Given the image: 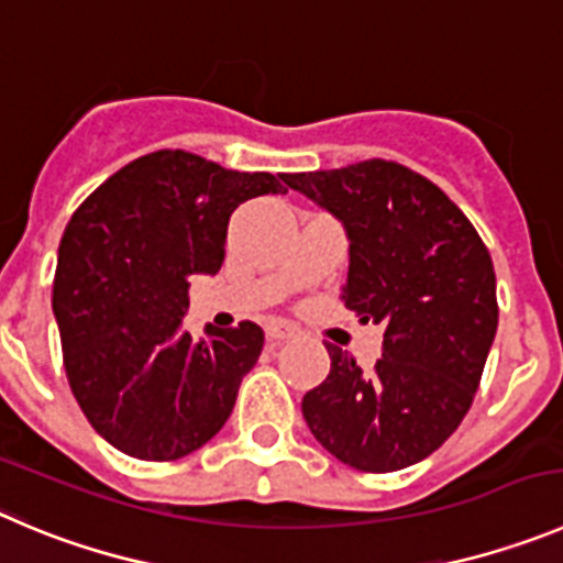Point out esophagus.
Listing matches in <instances>:
<instances>
[{
	"mask_svg": "<svg viewBox=\"0 0 563 563\" xmlns=\"http://www.w3.org/2000/svg\"><path fill=\"white\" fill-rule=\"evenodd\" d=\"M266 333H269L272 341H288V339H294V335H297V328H294V324H288V322H272L269 328H266Z\"/></svg>",
	"mask_w": 563,
	"mask_h": 563,
	"instance_id": "1",
	"label": "esophagus"
}]
</instances>
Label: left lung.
Masks as SVG:
<instances>
[{
  "label": "left lung",
  "instance_id": "obj_1",
  "mask_svg": "<svg viewBox=\"0 0 563 563\" xmlns=\"http://www.w3.org/2000/svg\"><path fill=\"white\" fill-rule=\"evenodd\" d=\"M350 239L341 299L383 324V355L361 369L328 344L330 375L302 397L328 453L361 472L406 470L453 435L475 400L497 333L492 255L459 205L394 161L283 175Z\"/></svg>",
  "mask_w": 563,
  "mask_h": 563
}]
</instances>
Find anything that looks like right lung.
Masks as SVG:
<instances>
[{
	"mask_svg": "<svg viewBox=\"0 0 563 563\" xmlns=\"http://www.w3.org/2000/svg\"><path fill=\"white\" fill-rule=\"evenodd\" d=\"M286 194L183 150L135 157L68 219L52 311L68 386L91 428L141 461H177L222 430L264 350L255 322L183 330L188 277L217 275L230 213Z\"/></svg>",
	"mask_w": 563,
	"mask_h": 563,
	"instance_id": "1",
	"label": "right lung"
}]
</instances>
